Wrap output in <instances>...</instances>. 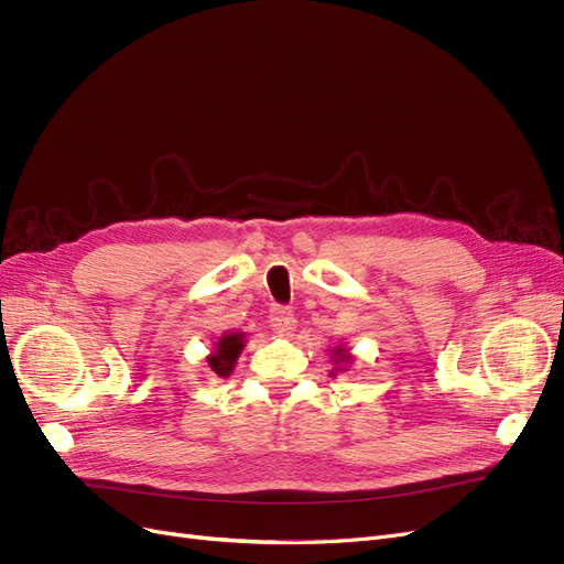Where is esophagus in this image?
I'll list each match as a JSON object with an SVG mask.
<instances>
[{
	"mask_svg": "<svg viewBox=\"0 0 564 564\" xmlns=\"http://www.w3.org/2000/svg\"><path fill=\"white\" fill-rule=\"evenodd\" d=\"M270 322H273L275 332H278L282 338H289L291 334H294L296 319H294V315H291V307L273 305V310H270Z\"/></svg>",
	"mask_w": 564,
	"mask_h": 564,
	"instance_id": "esophagus-1",
	"label": "esophagus"
}]
</instances>
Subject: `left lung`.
I'll use <instances>...</instances> for the list:
<instances>
[{
	"instance_id": "1",
	"label": "left lung",
	"mask_w": 564,
	"mask_h": 564,
	"mask_svg": "<svg viewBox=\"0 0 564 564\" xmlns=\"http://www.w3.org/2000/svg\"><path fill=\"white\" fill-rule=\"evenodd\" d=\"M332 361H334V371H332V373H336V371H347V366L355 361V355L349 352V347L338 345V347L332 349Z\"/></svg>"
}]
</instances>
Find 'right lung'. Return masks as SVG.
I'll return each mask as SVG.
<instances>
[{
  "label": "right lung",
  "instance_id": "right-lung-1",
  "mask_svg": "<svg viewBox=\"0 0 564 564\" xmlns=\"http://www.w3.org/2000/svg\"><path fill=\"white\" fill-rule=\"evenodd\" d=\"M242 349H245V334L242 332H226L215 343V349L209 352L207 364L219 378H226L232 373V368H236Z\"/></svg>",
  "mask_w": 564,
  "mask_h": 564
}]
</instances>
